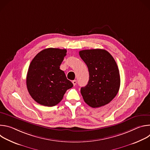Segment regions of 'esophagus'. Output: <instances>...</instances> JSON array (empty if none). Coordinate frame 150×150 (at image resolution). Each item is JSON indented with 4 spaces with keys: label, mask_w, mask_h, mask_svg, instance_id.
Masks as SVG:
<instances>
[{
    "label": "esophagus",
    "mask_w": 150,
    "mask_h": 150,
    "mask_svg": "<svg viewBox=\"0 0 150 150\" xmlns=\"http://www.w3.org/2000/svg\"><path fill=\"white\" fill-rule=\"evenodd\" d=\"M76 82H76V80H74V81H72V83H73L74 86H75V85H76Z\"/></svg>",
    "instance_id": "34e87169"
}]
</instances>
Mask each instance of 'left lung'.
Instances as JSON below:
<instances>
[{"label": "left lung", "mask_w": 150, "mask_h": 150, "mask_svg": "<svg viewBox=\"0 0 150 150\" xmlns=\"http://www.w3.org/2000/svg\"><path fill=\"white\" fill-rule=\"evenodd\" d=\"M79 56L89 71L87 85L81 88L84 101L96 108L109 103L117 95L120 79L117 63L104 49L83 50Z\"/></svg>", "instance_id": "8db88e82"}]
</instances>
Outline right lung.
Listing matches in <instances>:
<instances>
[{"instance_id": "add662e5", "label": "right lung", "mask_w": 150, "mask_h": 150, "mask_svg": "<svg viewBox=\"0 0 150 150\" xmlns=\"http://www.w3.org/2000/svg\"><path fill=\"white\" fill-rule=\"evenodd\" d=\"M66 49L48 48L32 60L27 75V87L31 97L38 104L48 107L57 104L73 83L60 69Z\"/></svg>"}]
</instances>
